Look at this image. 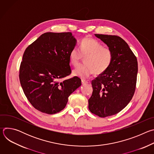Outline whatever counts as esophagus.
<instances>
[{"instance_id": "obj_1", "label": "esophagus", "mask_w": 154, "mask_h": 154, "mask_svg": "<svg viewBox=\"0 0 154 154\" xmlns=\"http://www.w3.org/2000/svg\"><path fill=\"white\" fill-rule=\"evenodd\" d=\"M88 83V81H86V80H84V79H82V83L83 85H84V84H87Z\"/></svg>"}]
</instances>
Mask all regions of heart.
<instances>
[{"label":"heart","mask_w":154,"mask_h":154,"mask_svg":"<svg viewBox=\"0 0 154 154\" xmlns=\"http://www.w3.org/2000/svg\"><path fill=\"white\" fill-rule=\"evenodd\" d=\"M83 57H85V63L76 68L73 71V74L85 79L94 72L100 74L105 72L112 63L113 53L111 49L104 47L97 40L85 38L80 42V49L75 47L71 51V64L77 66Z\"/></svg>","instance_id":"b5f03b06"}]
</instances>
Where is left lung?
Instances as JSON below:
<instances>
[{
    "label": "left lung",
    "instance_id": "1",
    "mask_svg": "<svg viewBox=\"0 0 154 154\" xmlns=\"http://www.w3.org/2000/svg\"><path fill=\"white\" fill-rule=\"evenodd\" d=\"M95 35L113 53L110 67L91 81L93 91L88 100L90 111L105 118L121 112L132 99L136 89L138 61L127 43L121 37Z\"/></svg>",
    "mask_w": 154,
    "mask_h": 154
}]
</instances>
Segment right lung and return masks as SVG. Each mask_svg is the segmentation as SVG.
<instances>
[{
  "label": "right lung",
  "instance_id": "1",
  "mask_svg": "<svg viewBox=\"0 0 154 154\" xmlns=\"http://www.w3.org/2000/svg\"><path fill=\"white\" fill-rule=\"evenodd\" d=\"M75 44L71 32H47L25 50L19 80L28 100L39 112L49 115L60 112L81 85L77 76L60 82L71 74L69 54Z\"/></svg>",
  "mask_w": 154,
  "mask_h": 154
}]
</instances>
